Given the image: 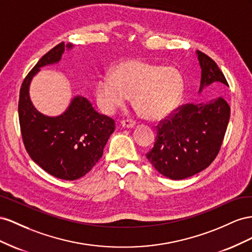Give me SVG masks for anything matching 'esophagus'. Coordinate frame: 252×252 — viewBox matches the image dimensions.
<instances>
[{"mask_svg": "<svg viewBox=\"0 0 252 252\" xmlns=\"http://www.w3.org/2000/svg\"><path fill=\"white\" fill-rule=\"evenodd\" d=\"M121 126L124 127H127V128H132L134 126H136V121L131 120V119H125L121 121Z\"/></svg>", "mask_w": 252, "mask_h": 252, "instance_id": "1", "label": "esophagus"}]
</instances>
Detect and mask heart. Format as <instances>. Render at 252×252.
Returning a JSON list of instances; mask_svg holds the SVG:
<instances>
[{
	"label": "heart",
	"instance_id": "1",
	"mask_svg": "<svg viewBox=\"0 0 252 252\" xmlns=\"http://www.w3.org/2000/svg\"><path fill=\"white\" fill-rule=\"evenodd\" d=\"M183 93L184 78L177 68L142 60L121 62L95 85L96 101L104 113H115L133 95L135 105L150 119L169 115L181 102Z\"/></svg>",
	"mask_w": 252,
	"mask_h": 252
}]
</instances>
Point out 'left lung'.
Returning <instances> with one entry per match:
<instances>
[{
  "label": "left lung",
  "instance_id": "8db88e82",
  "mask_svg": "<svg viewBox=\"0 0 252 252\" xmlns=\"http://www.w3.org/2000/svg\"><path fill=\"white\" fill-rule=\"evenodd\" d=\"M205 86H229L224 74L209 56L197 52ZM230 118L225 99L176 107L156 126L154 147L147 153L152 166L171 179L190 177L209 167L218 156Z\"/></svg>",
  "mask_w": 252,
  "mask_h": 252
}]
</instances>
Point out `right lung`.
Instances as JSON below:
<instances>
[{
    "label": "right lung",
    "mask_w": 252,
    "mask_h": 252,
    "mask_svg": "<svg viewBox=\"0 0 252 252\" xmlns=\"http://www.w3.org/2000/svg\"><path fill=\"white\" fill-rule=\"evenodd\" d=\"M64 46L61 42L50 49L25 77L18 111L23 143L32 159L50 175L75 181L89 173L102 157L115 131V120L96 112L83 97H75L68 109L57 117L45 116L34 109L28 94L32 79L40 67L60 61Z\"/></svg>",
    "instance_id": "right-lung-1"
}]
</instances>
